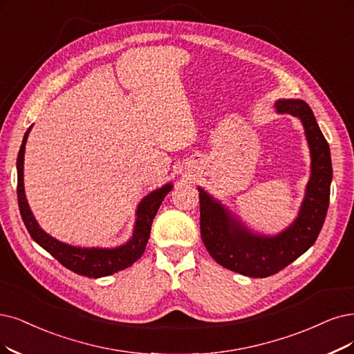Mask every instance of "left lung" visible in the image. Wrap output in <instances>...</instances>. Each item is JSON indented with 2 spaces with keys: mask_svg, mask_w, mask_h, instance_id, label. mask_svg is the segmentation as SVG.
<instances>
[{
  "mask_svg": "<svg viewBox=\"0 0 354 354\" xmlns=\"http://www.w3.org/2000/svg\"><path fill=\"white\" fill-rule=\"evenodd\" d=\"M276 109L302 121L310 150V178L293 223L276 236L252 233L225 205L198 188L201 239L208 254L225 268L255 279L272 276L305 254L315 243L330 204L333 179L330 146L312 109L299 99L277 100Z\"/></svg>",
  "mask_w": 354,
  "mask_h": 354,
  "instance_id": "1",
  "label": "left lung"
}]
</instances>
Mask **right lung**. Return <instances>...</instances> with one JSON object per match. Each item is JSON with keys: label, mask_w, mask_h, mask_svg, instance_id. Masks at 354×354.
I'll return each instance as SVG.
<instances>
[{"label": "right lung", "mask_w": 354, "mask_h": 354, "mask_svg": "<svg viewBox=\"0 0 354 354\" xmlns=\"http://www.w3.org/2000/svg\"><path fill=\"white\" fill-rule=\"evenodd\" d=\"M30 128L26 131L17 156V198L21 218L32 239L37 245H41L44 250L48 251L55 259H58V263L62 264L65 268H68L84 277H106L113 272H118L133 266L144 254V251H146L153 218L157 210H159L163 198L166 197L167 192L172 189V184H166L165 187L150 192L147 197L142 198L137 208V220L133 232V238L127 243L116 248H80L59 242L55 238L49 236V234L37 225V221L35 220L24 195L23 163L26 140H28Z\"/></svg>", "instance_id": "1"}]
</instances>
